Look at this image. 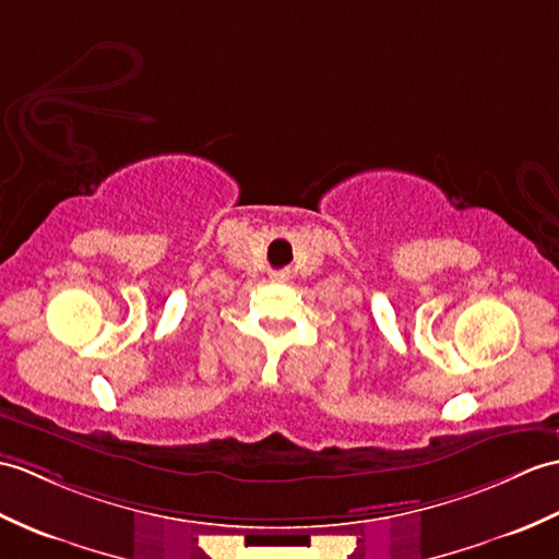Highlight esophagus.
I'll return each mask as SVG.
<instances>
[{"label": "esophagus", "mask_w": 559, "mask_h": 559, "mask_svg": "<svg viewBox=\"0 0 559 559\" xmlns=\"http://www.w3.org/2000/svg\"><path fill=\"white\" fill-rule=\"evenodd\" d=\"M271 278H274V281H278V283H281V281H285V274H271Z\"/></svg>", "instance_id": "obj_1"}]
</instances>
